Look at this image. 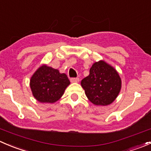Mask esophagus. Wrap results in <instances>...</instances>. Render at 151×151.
Wrapping results in <instances>:
<instances>
[{"label":"esophagus","instance_id":"obj_1","mask_svg":"<svg viewBox=\"0 0 151 151\" xmlns=\"http://www.w3.org/2000/svg\"><path fill=\"white\" fill-rule=\"evenodd\" d=\"M70 81H71V83H78V82L80 81V79H79L78 77H73V78L70 79Z\"/></svg>","mask_w":151,"mask_h":151}]
</instances>
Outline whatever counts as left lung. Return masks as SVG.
<instances>
[{
  "mask_svg": "<svg viewBox=\"0 0 151 151\" xmlns=\"http://www.w3.org/2000/svg\"><path fill=\"white\" fill-rule=\"evenodd\" d=\"M81 85L90 101L96 105H108L117 98L121 80L116 70L103 60L96 62Z\"/></svg>",
  "mask_w": 151,
  "mask_h": 151,
  "instance_id": "1",
  "label": "left lung"
}]
</instances>
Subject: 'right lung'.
I'll return each instance as SVG.
<instances>
[{"instance_id": "obj_1", "label": "right lung", "mask_w": 151, "mask_h": 151, "mask_svg": "<svg viewBox=\"0 0 151 151\" xmlns=\"http://www.w3.org/2000/svg\"><path fill=\"white\" fill-rule=\"evenodd\" d=\"M70 81L65 74L45 66H41L30 79L33 95L40 102L54 103L63 96Z\"/></svg>"}]
</instances>
